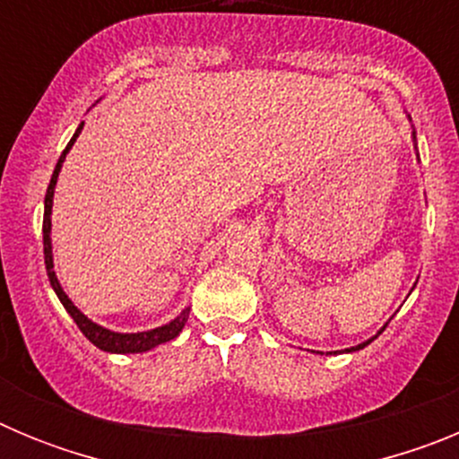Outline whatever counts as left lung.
I'll use <instances>...</instances> for the list:
<instances>
[{
	"label": "left lung",
	"instance_id": "8db88e82",
	"mask_svg": "<svg viewBox=\"0 0 459 459\" xmlns=\"http://www.w3.org/2000/svg\"><path fill=\"white\" fill-rule=\"evenodd\" d=\"M409 121H411V119H409ZM411 135H413V144H416V131H413ZM386 326H388V324H384V328H386ZM384 328H381V331H384ZM381 331H379V333H381ZM379 333H377V335H379ZM377 335H372V338H370V340H366V342L356 344V347H350V350H344V351H359V350H363V347H368V344H370L372 340L377 338Z\"/></svg>",
	"mask_w": 459,
	"mask_h": 459
}]
</instances>
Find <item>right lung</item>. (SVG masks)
I'll list each match as a JSON object with an SVG mask.
<instances>
[{
	"label": "right lung",
	"instance_id": "add662e5",
	"mask_svg": "<svg viewBox=\"0 0 459 459\" xmlns=\"http://www.w3.org/2000/svg\"><path fill=\"white\" fill-rule=\"evenodd\" d=\"M82 126H84V121L78 126V131L73 133L71 142L66 144V149H64V153L59 156V160H56V168H55V172H52L50 186H48V193H46V213H43V255H46L48 278H50L52 290H55V294L59 296L62 306L66 307V312L73 317V322L78 324V328L82 331L84 338H87L89 342L96 344L99 350L109 351V354H142V351H149V350H153V347H158V344L169 342V340L177 338V335L181 333V328L186 326V322H188L190 307L181 310L179 317H174L169 324L152 328V331H140V333H117V331H109V328L91 322V319H89L87 315H84V312L80 310V307L75 306L71 299H68V294L64 291V287L59 285V280H56V273H55V262H52V238H50L52 197H55V186H56V179H59V172H62L64 160H66V153L71 152L73 144H75V140H78V135L82 133Z\"/></svg>",
	"mask_w": 459,
	"mask_h": 459
}]
</instances>
